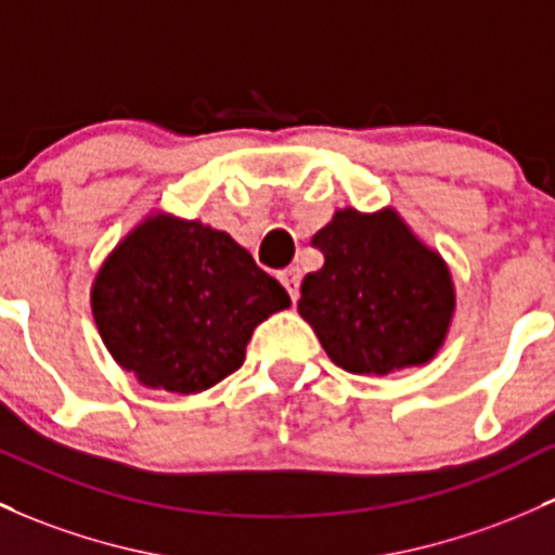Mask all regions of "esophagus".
<instances>
[{
  "instance_id": "34e87169",
  "label": "esophagus",
  "mask_w": 555,
  "mask_h": 555,
  "mask_svg": "<svg viewBox=\"0 0 555 555\" xmlns=\"http://www.w3.org/2000/svg\"><path fill=\"white\" fill-rule=\"evenodd\" d=\"M280 283L285 285V291H288V296L291 299H299V285H301V272L296 270V267H288V270H283L280 272Z\"/></svg>"
}]
</instances>
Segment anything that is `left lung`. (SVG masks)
<instances>
[{"mask_svg": "<svg viewBox=\"0 0 555 555\" xmlns=\"http://www.w3.org/2000/svg\"><path fill=\"white\" fill-rule=\"evenodd\" d=\"M312 246L325 264L304 278L299 314L338 367L389 375L434 360L455 314V283L395 208H338Z\"/></svg>", "mask_w": 555, "mask_h": 555, "instance_id": "left-lung-1", "label": "left lung"}]
</instances>
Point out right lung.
I'll return each instance as SVG.
<instances>
[{
    "mask_svg": "<svg viewBox=\"0 0 555 555\" xmlns=\"http://www.w3.org/2000/svg\"><path fill=\"white\" fill-rule=\"evenodd\" d=\"M291 307L275 278L222 230L151 214L92 283L100 338L147 389L201 395L246 360L254 327Z\"/></svg>",
    "mask_w": 555,
    "mask_h": 555,
    "instance_id": "add662e5",
    "label": "right lung"
}]
</instances>
